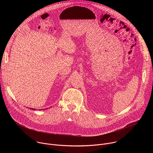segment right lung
Segmentation results:
<instances>
[{"instance_id":"right-lung-1","label":"right lung","mask_w":153,"mask_h":153,"mask_svg":"<svg viewBox=\"0 0 153 153\" xmlns=\"http://www.w3.org/2000/svg\"><path fill=\"white\" fill-rule=\"evenodd\" d=\"M33 110H34V109H33ZM34 110H35V109H34Z\"/></svg>"}]
</instances>
